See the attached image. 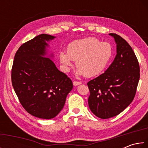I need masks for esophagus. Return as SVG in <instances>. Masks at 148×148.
I'll return each instance as SVG.
<instances>
[{"label": "esophagus", "instance_id": "34e87169", "mask_svg": "<svg viewBox=\"0 0 148 148\" xmlns=\"http://www.w3.org/2000/svg\"><path fill=\"white\" fill-rule=\"evenodd\" d=\"M81 84H82V82H76V81L73 82V85L74 86H78V85H80Z\"/></svg>", "mask_w": 148, "mask_h": 148}]
</instances>
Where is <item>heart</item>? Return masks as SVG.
I'll return each mask as SVG.
<instances>
[{"mask_svg":"<svg viewBox=\"0 0 148 148\" xmlns=\"http://www.w3.org/2000/svg\"><path fill=\"white\" fill-rule=\"evenodd\" d=\"M113 54V47L108 42L88 37L71 42L67 47V52L60 51L59 58L65 72H69L74 61H76L77 76L91 77L106 70Z\"/></svg>","mask_w":148,"mask_h":148,"instance_id":"obj_1","label":"heart"}]
</instances>
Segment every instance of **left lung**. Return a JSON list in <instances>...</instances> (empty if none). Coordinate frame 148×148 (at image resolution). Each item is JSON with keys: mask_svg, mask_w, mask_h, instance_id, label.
Wrapping results in <instances>:
<instances>
[{"mask_svg": "<svg viewBox=\"0 0 148 148\" xmlns=\"http://www.w3.org/2000/svg\"><path fill=\"white\" fill-rule=\"evenodd\" d=\"M109 35L116 42V57L103 74L87 83L89 108L101 119L116 116L129 106L140 79L139 63L131 46L119 35Z\"/></svg>", "mask_w": 148, "mask_h": 148, "instance_id": "1", "label": "left lung"}]
</instances>
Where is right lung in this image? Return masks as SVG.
Here are the masks:
<instances>
[{"instance_id":"obj_1","label":"right lung","mask_w":148,"mask_h":148,"mask_svg":"<svg viewBox=\"0 0 148 148\" xmlns=\"http://www.w3.org/2000/svg\"><path fill=\"white\" fill-rule=\"evenodd\" d=\"M42 34L21 45L14 57L12 86L26 111L38 118L49 119L63 108L73 87L72 80L59 71L47 53L56 38Z\"/></svg>"}]
</instances>
